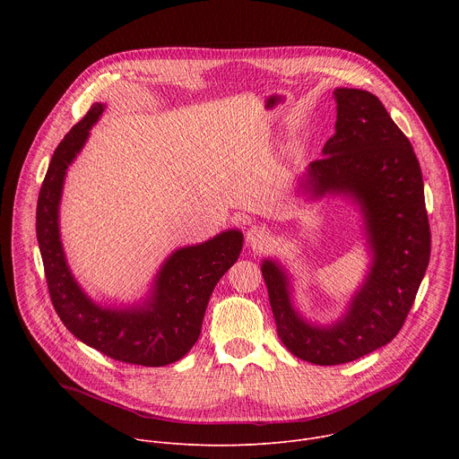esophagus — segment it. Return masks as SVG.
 Here are the masks:
<instances>
[{
    "mask_svg": "<svg viewBox=\"0 0 459 459\" xmlns=\"http://www.w3.org/2000/svg\"><path fill=\"white\" fill-rule=\"evenodd\" d=\"M271 239V232L267 227H261V225H254L252 229H248L247 232V241L252 247H264L267 245Z\"/></svg>",
    "mask_w": 459,
    "mask_h": 459,
    "instance_id": "1",
    "label": "esophagus"
}]
</instances>
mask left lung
<instances>
[{
  "label": "left lung",
  "instance_id": "8db88e82",
  "mask_svg": "<svg viewBox=\"0 0 459 459\" xmlns=\"http://www.w3.org/2000/svg\"><path fill=\"white\" fill-rule=\"evenodd\" d=\"M334 98L336 134L308 165L303 186L359 202L374 252L368 278L342 321L312 326L294 310L281 269L269 259L261 265L281 343L314 365L349 363L394 340L430 257L423 178L409 138L374 94L336 89Z\"/></svg>",
  "mask_w": 459,
  "mask_h": 459
}]
</instances>
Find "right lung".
Instances as JSON below:
<instances>
[{
    "label": "right lung",
    "instance_id": "add662e5",
    "mask_svg": "<svg viewBox=\"0 0 459 459\" xmlns=\"http://www.w3.org/2000/svg\"><path fill=\"white\" fill-rule=\"evenodd\" d=\"M101 112L103 105L94 103L59 142L39 190L36 234L47 287L59 319L80 342L123 363L163 367L181 359L198 342L211 294L236 264L243 236L227 230L202 245L176 250L158 273L154 294L145 307L114 310L92 303L65 261L57 207L65 172L85 145Z\"/></svg>",
    "mask_w": 459,
    "mask_h": 459
}]
</instances>
